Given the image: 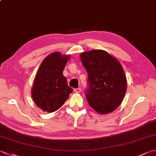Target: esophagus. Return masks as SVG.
I'll list each match as a JSON object with an SVG mask.
<instances>
[{"label": "esophagus", "mask_w": 156, "mask_h": 156, "mask_svg": "<svg viewBox=\"0 0 156 156\" xmlns=\"http://www.w3.org/2000/svg\"><path fill=\"white\" fill-rule=\"evenodd\" d=\"M81 91V88H74V92H76V93H78Z\"/></svg>", "instance_id": "1"}]
</instances>
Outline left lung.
I'll return each mask as SVG.
<instances>
[{"label":"left lung","mask_w":156,"mask_h":156,"mask_svg":"<svg viewBox=\"0 0 156 156\" xmlns=\"http://www.w3.org/2000/svg\"><path fill=\"white\" fill-rule=\"evenodd\" d=\"M80 58L88 73L85 94L89 105L102 115L113 111L127 90V78L121 64L101 49L82 53Z\"/></svg>","instance_id":"1"}]
</instances>
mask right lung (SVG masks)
<instances>
[{"mask_svg": "<svg viewBox=\"0 0 156 156\" xmlns=\"http://www.w3.org/2000/svg\"><path fill=\"white\" fill-rule=\"evenodd\" d=\"M69 55L54 52L42 62L36 74L31 94L35 103L43 111H57L64 105L73 90L63 75Z\"/></svg>", "mask_w": 156, "mask_h": 156, "instance_id": "add662e5", "label": "right lung"}]
</instances>
